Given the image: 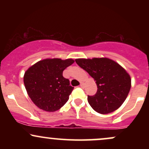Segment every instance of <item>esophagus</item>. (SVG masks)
Returning <instances> with one entry per match:
<instances>
[{"label":"esophagus","instance_id":"34e87169","mask_svg":"<svg viewBox=\"0 0 149 149\" xmlns=\"http://www.w3.org/2000/svg\"><path fill=\"white\" fill-rule=\"evenodd\" d=\"M80 86L81 87V88H83V87H84V83H80Z\"/></svg>","mask_w":149,"mask_h":149}]
</instances>
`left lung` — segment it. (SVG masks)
I'll return each mask as SVG.
<instances>
[{
  "mask_svg": "<svg viewBox=\"0 0 149 149\" xmlns=\"http://www.w3.org/2000/svg\"><path fill=\"white\" fill-rule=\"evenodd\" d=\"M76 62L96 81L97 93L88 96L92 109L101 114L117 110L130 90L131 78L127 71L115 61L106 57L76 59Z\"/></svg>",
  "mask_w": 149,
  "mask_h": 149,
  "instance_id": "left-lung-1",
  "label": "left lung"
}]
</instances>
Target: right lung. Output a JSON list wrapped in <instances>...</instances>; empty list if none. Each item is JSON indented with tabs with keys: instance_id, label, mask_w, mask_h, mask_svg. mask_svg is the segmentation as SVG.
Returning <instances> with one entry per match:
<instances>
[{
	"instance_id": "1",
	"label": "right lung",
	"mask_w": 149,
	"mask_h": 149,
	"mask_svg": "<svg viewBox=\"0 0 149 149\" xmlns=\"http://www.w3.org/2000/svg\"><path fill=\"white\" fill-rule=\"evenodd\" d=\"M73 62L72 59H45L26 70L24 76L25 88L39 109L56 111L67 102L73 87L69 79L63 77V71Z\"/></svg>"
}]
</instances>
